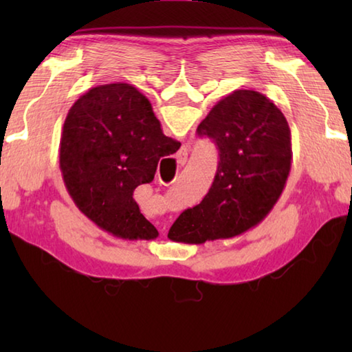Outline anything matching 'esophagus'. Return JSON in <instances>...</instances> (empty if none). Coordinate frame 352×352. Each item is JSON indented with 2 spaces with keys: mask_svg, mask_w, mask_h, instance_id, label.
<instances>
[{
  "mask_svg": "<svg viewBox=\"0 0 352 352\" xmlns=\"http://www.w3.org/2000/svg\"><path fill=\"white\" fill-rule=\"evenodd\" d=\"M186 151H182L180 152V155H178V163H184V162H186Z\"/></svg>",
  "mask_w": 352,
  "mask_h": 352,
  "instance_id": "esophagus-1",
  "label": "esophagus"
}]
</instances>
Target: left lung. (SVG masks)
I'll return each mask as SVG.
<instances>
[{"mask_svg": "<svg viewBox=\"0 0 352 352\" xmlns=\"http://www.w3.org/2000/svg\"><path fill=\"white\" fill-rule=\"evenodd\" d=\"M219 151L205 199L170 226L174 242L205 243L239 236L265 219L281 197L292 164L287 119L259 91L236 90L199 124Z\"/></svg>", "mask_w": 352, "mask_h": 352, "instance_id": "obj_1", "label": "left lung"}]
</instances>
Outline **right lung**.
<instances>
[{"label":"right lung","instance_id":"1","mask_svg":"<svg viewBox=\"0 0 352 352\" xmlns=\"http://www.w3.org/2000/svg\"><path fill=\"white\" fill-rule=\"evenodd\" d=\"M178 148L144 94L129 83H107L69 109L60 170L76 206L99 228L122 239L151 241L158 231L141 214L133 190L151 183L160 158Z\"/></svg>","mask_w":352,"mask_h":352}]
</instances>
